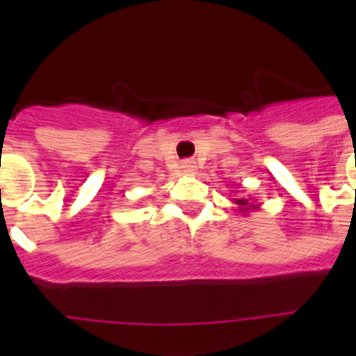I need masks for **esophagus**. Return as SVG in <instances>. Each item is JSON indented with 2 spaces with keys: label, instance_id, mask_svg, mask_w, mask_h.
Wrapping results in <instances>:
<instances>
[{
  "label": "esophagus",
  "instance_id": "34e87169",
  "mask_svg": "<svg viewBox=\"0 0 356 356\" xmlns=\"http://www.w3.org/2000/svg\"><path fill=\"white\" fill-rule=\"evenodd\" d=\"M181 168H183L186 173H194L195 172V162L194 161H184L183 164H181Z\"/></svg>",
  "mask_w": 356,
  "mask_h": 356
}]
</instances>
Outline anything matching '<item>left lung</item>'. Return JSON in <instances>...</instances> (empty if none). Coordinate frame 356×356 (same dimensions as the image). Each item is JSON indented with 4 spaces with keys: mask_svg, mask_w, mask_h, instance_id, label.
Here are the masks:
<instances>
[{
    "mask_svg": "<svg viewBox=\"0 0 356 356\" xmlns=\"http://www.w3.org/2000/svg\"><path fill=\"white\" fill-rule=\"evenodd\" d=\"M238 205V211L240 214H249L251 211H259L260 205L257 203V200H248V197H238V200H233Z\"/></svg>",
    "mask_w": 356,
    "mask_h": 356,
    "instance_id": "obj_1",
    "label": "left lung"
}]
</instances>
